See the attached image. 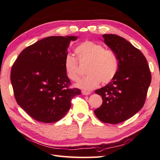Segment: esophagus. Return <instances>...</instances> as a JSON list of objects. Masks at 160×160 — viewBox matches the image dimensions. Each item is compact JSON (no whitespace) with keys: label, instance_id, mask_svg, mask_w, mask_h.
Instances as JSON below:
<instances>
[{"label":"esophagus","instance_id":"34e87169","mask_svg":"<svg viewBox=\"0 0 160 160\" xmlns=\"http://www.w3.org/2000/svg\"><path fill=\"white\" fill-rule=\"evenodd\" d=\"M81 92H82V94H84V95H88V94H91V92H89V91H86V90H82L81 91Z\"/></svg>","mask_w":160,"mask_h":160}]
</instances>
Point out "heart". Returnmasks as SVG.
I'll list each match as a JSON object with an SVG mask.
<instances>
[{
    "mask_svg": "<svg viewBox=\"0 0 160 160\" xmlns=\"http://www.w3.org/2000/svg\"><path fill=\"white\" fill-rule=\"evenodd\" d=\"M78 59L82 63H88L86 77L77 83L84 90H92L102 82L106 84L112 81L119 70V59L115 52L106 50L102 45L91 41H86L75 48ZM65 71L70 79L77 81L81 73L77 58L68 54L64 61Z\"/></svg>",
    "mask_w": 160,
    "mask_h": 160,
    "instance_id": "1",
    "label": "heart"
}]
</instances>
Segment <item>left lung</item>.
Here are the masks:
<instances>
[{
	"label": "left lung",
	"instance_id": "8db88e82",
	"mask_svg": "<svg viewBox=\"0 0 160 160\" xmlns=\"http://www.w3.org/2000/svg\"><path fill=\"white\" fill-rule=\"evenodd\" d=\"M104 43L115 52L119 70L114 79L95 93L102 96V105L94 114L103 123L117 124L126 121L144 106L151 74L144 55L119 36L103 34Z\"/></svg>",
	"mask_w": 160,
	"mask_h": 160
}]
</instances>
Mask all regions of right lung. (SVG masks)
<instances>
[{"instance_id": "add662e5", "label": "right lung", "mask_w": 160, "mask_h": 160, "mask_svg": "<svg viewBox=\"0 0 160 160\" xmlns=\"http://www.w3.org/2000/svg\"><path fill=\"white\" fill-rule=\"evenodd\" d=\"M74 36H54L36 42L18 55L11 70L18 104L38 122L54 123L66 115L81 90L70 88L64 61Z\"/></svg>"}]
</instances>
